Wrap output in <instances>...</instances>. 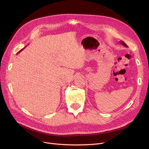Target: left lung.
Here are the masks:
<instances>
[{
	"mask_svg": "<svg viewBox=\"0 0 149 149\" xmlns=\"http://www.w3.org/2000/svg\"><path fill=\"white\" fill-rule=\"evenodd\" d=\"M120 43L121 45H123V46H126V47H128V46H127V45L126 43H125L124 42H123V41H121V42H120Z\"/></svg>",
	"mask_w": 149,
	"mask_h": 149,
	"instance_id": "obj_1",
	"label": "left lung"
}]
</instances>
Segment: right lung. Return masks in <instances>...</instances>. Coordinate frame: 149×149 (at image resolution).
I'll list each match as a JSON object with an SVG mask.
<instances>
[{"label":"right lung","instance_id":"add662e5","mask_svg":"<svg viewBox=\"0 0 149 149\" xmlns=\"http://www.w3.org/2000/svg\"><path fill=\"white\" fill-rule=\"evenodd\" d=\"M23 49H24V48H23V49H21V50H20V51H19V52H17V54H18V53H19V52H20V51H22V50H23Z\"/></svg>","mask_w":149,"mask_h":149}]
</instances>
